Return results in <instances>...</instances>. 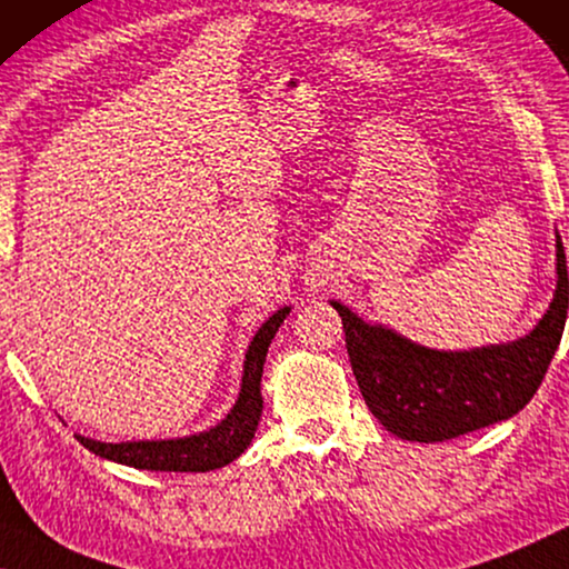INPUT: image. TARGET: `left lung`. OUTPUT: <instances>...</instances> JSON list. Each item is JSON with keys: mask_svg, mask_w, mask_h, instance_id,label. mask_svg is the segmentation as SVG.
Instances as JSON below:
<instances>
[{"mask_svg": "<svg viewBox=\"0 0 569 569\" xmlns=\"http://www.w3.org/2000/svg\"><path fill=\"white\" fill-rule=\"evenodd\" d=\"M557 291L549 311L526 338L463 353H443L366 325L342 303L346 348L368 410L405 441L438 443L513 418L531 402L562 340L569 278L557 237Z\"/></svg>", "mask_w": 569, "mask_h": 569, "instance_id": "8db88e82", "label": "left lung"}]
</instances>
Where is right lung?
Listing matches in <instances>:
<instances>
[{
    "mask_svg": "<svg viewBox=\"0 0 569 569\" xmlns=\"http://www.w3.org/2000/svg\"><path fill=\"white\" fill-rule=\"evenodd\" d=\"M291 307L278 309L266 325L260 327L254 340L250 342L244 358V376L242 389H239V399L227 418L219 426L206 430V433L174 438V441H131V443H100L90 441V438L77 436L79 443L90 448L92 453L102 456V459L126 463L133 469H151V471H211L227 467L234 461L239 453L244 451L254 438L258 430L260 412H262V397H260V379H262V363H266L268 346L276 338L278 327Z\"/></svg>",
    "mask_w": 569,
    "mask_h": 569,
    "instance_id": "add662e5",
    "label": "right lung"
}]
</instances>
